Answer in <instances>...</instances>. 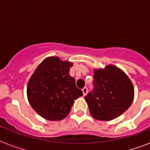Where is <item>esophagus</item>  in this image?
Masks as SVG:
<instances>
[{
  "mask_svg": "<svg viewBox=\"0 0 150 150\" xmlns=\"http://www.w3.org/2000/svg\"><path fill=\"white\" fill-rule=\"evenodd\" d=\"M82 93H83V96H86L88 93V89H87V87H84L82 89Z\"/></svg>",
  "mask_w": 150,
  "mask_h": 150,
  "instance_id": "1",
  "label": "esophagus"
}]
</instances>
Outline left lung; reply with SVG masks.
I'll return each mask as SVG.
<instances>
[{"label": "left lung", "instance_id": "obj_1", "mask_svg": "<svg viewBox=\"0 0 150 150\" xmlns=\"http://www.w3.org/2000/svg\"><path fill=\"white\" fill-rule=\"evenodd\" d=\"M93 89L85 99L89 112L100 121H110L126 111L134 100L132 82L125 73L109 64L95 69Z\"/></svg>", "mask_w": 150, "mask_h": 150}]
</instances>
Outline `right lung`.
Masks as SVG:
<instances>
[{
	"label": "right lung",
	"instance_id": "1",
	"mask_svg": "<svg viewBox=\"0 0 150 150\" xmlns=\"http://www.w3.org/2000/svg\"><path fill=\"white\" fill-rule=\"evenodd\" d=\"M72 63L57 57L44 59L27 85V96L33 110L43 118L61 121L68 116L75 100L83 95L69 75Z\"/></svg>",
	"mask_w": 150,
	"mask_h": 150
}]
</instances>
